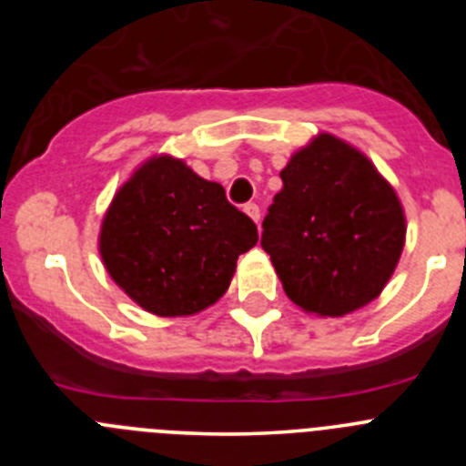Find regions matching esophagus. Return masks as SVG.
Segmentation results:
<instances>
[{
  "mask_svg": "<svg viewBox=\"0 0 466 466\" xmlns=\"http://www.w3.org/2000/svg\"><path fill=\"white\" fill-rule=\"evenodd\" d=\"M242 209H245L247 217H249V219H254V224L258 226V221H261V209H258V205L257 203H247Z\"/></svg>",
  "mask_w": 466,
  "mask_h": 466,
  "instance_id": "esophagus-1",
  "label": "esophagus"
}]
</instances>
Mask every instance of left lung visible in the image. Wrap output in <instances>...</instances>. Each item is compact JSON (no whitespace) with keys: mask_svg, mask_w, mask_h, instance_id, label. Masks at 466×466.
<instances>
[{"mask_svg":"<svg viewBox=\"0 0 466 466\" xmlns=\"http://www.w3.org/2000/svg\"><path fill=\"white\" fill-rule=\"evenodd\" d=\"M263 219L284 294L306 312L343 317L376 299L401 257L406 219L373 163L333 135L291 156Z\"/></svg>","mask_w":466,"mask_h":466,"instance_id":"8db88e82","label":"left lung"}]
</instances>
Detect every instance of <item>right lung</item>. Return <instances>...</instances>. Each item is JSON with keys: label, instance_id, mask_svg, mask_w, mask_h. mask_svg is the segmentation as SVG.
Returning <instances> with one entry per match:
<instances>
[{"label": "right lung", "instance_id": "1", "mask_svg": "<svg viewBox=\"0 0 466 466\" xmlns=\"http://www.w3.org/2000/svg\"><path fill=\"white\" fill-rule=\"evenodd\" d=\"M257 224L226 200L221 184L170 156L147 160L106 209L100 254L106 273L160 317L205 310L228 289Z\"/></svg>", "mask_w": 466, "mask_h": 466}]
</instances>
